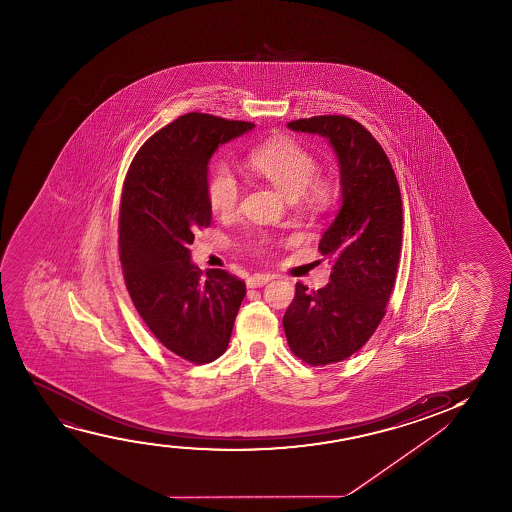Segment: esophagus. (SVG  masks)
<instances>
[{
    "instance_id": "1",
    "label": "esophagus",
    "mask_w": 512,
    "mask_h": 512,
    "mask_svg": "<svg viewBox=\"0 0 512 512\" xmlns=\"http://www.w3.org/2000/svg\"><path fill=\"white\" fill-rule=\"evenodd\" d=\"M273 278V274H253V276L246 280V285H248V288L264 287L267 281H271Z\"/></svg>"
}]
</instances>
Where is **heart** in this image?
Masks as SVG:
<instances>
[{
  "label": "heart",
  "mask_w": 512,
  "mask_h": 512,
  "mask_svg": "<svg viewBox=\"0 0 512 512\" xmlns=\"http://www.w3.org/2000/svg\"><path fill=\"white\" fill-rule=\"evenodd\" d=\"M248 164L257 175L273 183L288 199L302 196L309 204H322L329 197V185L316 178V161L297 141L281 138L267 141L248 155ZM241 196L238 176L227 164L211 169L206 182V197L217 215H231L236 211ZM269 243L267 236L259 239V246Z\"/></svg>",
  "instance_id": "1"
}]
</instances>
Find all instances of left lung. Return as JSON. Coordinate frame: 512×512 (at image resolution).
I'll list each match as a JSON object with an SVG mask.
<instances>
[{"label":"left lung","mask_w":512,"mask_h":512,"mask_svg":"<svg viewBox=\"0 0 512 512\" xmlns=\"http://www.w3.org/2000/svg\"><path fill=\"white\" fill-rule=\"evenodd\" d=\"M329 141L339 164L341 208L320 239L330 281L295 285L283 316L288 346L309 365L341 362L360 350L385 316L402 245L399 183L383 148L357 120L322 115L288 122Z\"/></svg>","instance_id":"left-lung-1"}]
</instances>
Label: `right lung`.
I'll list each match as a JSON object with an SVG mask.
<instances>
[{
	"label": "right lung",
	"instance_id": "right-lung-1",
	"mask_svg": "<svg viewBox=\"0 0 512 512\" xmlns=\"http://www.w3.org/2000/svg\"><path fill=\"white\" fill-rule=\"evenodd\" d=\"M255 124L187 113L145 141L120 201V262L143 322L178 357L208 364L231 341L245 281L192 262L197 227H208L211 155Z\"/></svg>",
	"mask_w": 512,
	"mask_h": 512
}]
</instances>
